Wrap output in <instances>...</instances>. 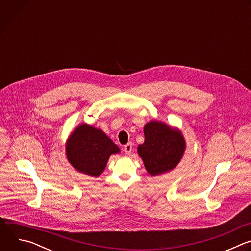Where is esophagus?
<instances>
[{"label":"esophagus","instance_id":"1","mask_svg":"<svg viewBox=\"0 0 251 251\" xmlns=\"http://www.w3.org/2000/svg\"><path fill=\"white\" fill-rule=\"evenodd\" d=\"M132 147H133V144H132L131 142L127 143V144L124 146V152H125V154L130 155L131 152H132Z\"/></svg>","mask_w":251,"mask_h":251}]
</instances>
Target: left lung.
<instances>
[{
	"instance_id": "8db88e82",
	"label": "left lung",
	"mask_w": 251,
	"mask_h": 251,
	"mask_svg": "<svg viewBox=\"0 0 251 251\" xmlns=\"http://www.w3.org/2000/svg\"><path fill=\"white\" fill-rule=\"evenodd\" d=\"M145 141L137 148L147 172L155 176L174 170L186 151V140L178 128L157 120L144 126Z\"/></svg>"
}]
</instances>
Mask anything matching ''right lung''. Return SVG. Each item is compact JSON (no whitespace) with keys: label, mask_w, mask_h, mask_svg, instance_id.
<instances>
[{"label":"right lung","mask_w":251,"mask_h":251,"mask_svg":"<svg viewBox=\"0 0 251 251\" xmlns=\"http://www.w3.org/2000/svg\"><path fill=\"white\" fill-rule=\"evenodd\" d=\"M120 153L119 147L101 129L81 123L65 143L69 164L79 173L97 177L105 170L111 155Z\"/></svg>","instance_id":"1"}]
</instances>
